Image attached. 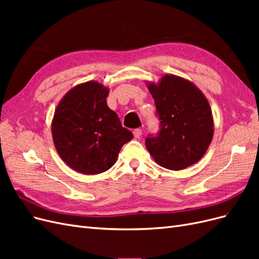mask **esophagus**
<instances>
[{"label":"esophagus","mask_w":259,"mask_h":259,"mask_svg":"<svg viewBox=\"0 0 259 259\" xmlns=\"http://www.w3.org/2000/svg\"><path fill=\"white\" fill-rule=\"evenodd\" d=\"M142 133H143L142 130H140V128H136V130H134V132H133V134H134V137H135V138H139L140 136H142Z\"/></svg>","instance_id":"obj_1"}]
</instances>
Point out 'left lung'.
Wrapping results in <instances>:
<instances>
[{"mask_svg":"<svg viewBox=\"0 0 259 259\" xmlns=\"http://www.w3.org/2000/svg\"><path fill=\"white\" fill-rule=\"evenodd\" d=\"M154 99L160 130L148 134L146 147L154 161L171 170L197 163L213 139L214 123L207 99L193 83L164 75L148 85Z\"/></svg>","mask_w":259,"mask_h":259,"instance_id":"left-lung-1","label":"left lung"}]
</instances>
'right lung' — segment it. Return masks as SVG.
Listing matches in <instances>:
<instances>
[{"label":"right lung","mask_w":259,"mask_h":259,"mask_svg":"<svg viewBox=\"0 0 259 259\" xmlns=\"http://www.w3.org/2000/svg\"><path fill=\"white\" fill-rule=\"evenodd\" d=\"M109 90L86 82L69 91L56 108L53 139L60 158L74 170L95 175L115 163L133 133L107 105Z\"/></svg>","instance_id":"1"}]
</instances>
